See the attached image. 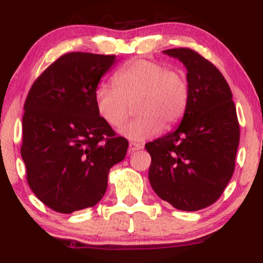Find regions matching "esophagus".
Listing matches in <instances>:
<instances>
[{
  "mask_svg": "<svg viewBox=\"0 0 263 263\" xmlns=\"http://www.w3.org/2000/svg\"><path fill=\"white\" fill-rule=\"evenodd\" d=\"M142 148H143V144L137 143V142H129V144H128L129 152H135V151H138V149H142Z\"/></svg>",
  "mask_w": 263,
  "mask_h": 263,
  "instance_id": "obj_1",
  "label": "esophagus"
}]
</instances>
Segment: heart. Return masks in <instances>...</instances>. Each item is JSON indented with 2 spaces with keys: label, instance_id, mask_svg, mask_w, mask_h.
<instances>
[{
  "label": "heart",
  "instance_id": "b5f03b06",
  "mask_svg": "<svg viewBox=\"0 0 263 263\" xmlns=\"http://www.w3.org/2000/svg\"><path fill=\"white\" fill-rule=\"evenodd\" d=\"M112 81L114 86L96 87L95 106L101 119L117 128L127 120L136 102L138 116L120 129L128 140L144 141L162 128H173L186 112L190 99L186 78L162 63L134 59L115 73Z\"/></svg>",
  "mask_w": 263,
  "mask_h": 263
}]
</instances>
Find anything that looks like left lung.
<instances>
[{
	"mask_svg": "<svg viewBox=\"0 0 263 263\" xmlns=\"http://www.w3.org/2000/svg\"><path fill=\"white\" fill-rule=\"evenodd\" d=\"M185 65L190 99L179 127L146 144L156 194L176 209L197 211L221 197L240 142L230 86L213 63L190 48L164 50Z\"/></svg>",
	"mask_w": 263,
	"mask_h": 263,
	"instance_id": "1",
	"label": "left lung"
}]
</instances>
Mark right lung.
<instances>
[{
    "label": "right lung",
    "instance_id": "add662e5",
    "mask_svg": "<svg viewBox=\"0 0 263 263\" xmlns=\"http://www.w3.org/2000/svg\"><path fill=\"white\" fill-rule=\"evenodd\" d=\"M114 63L115 55L63 54L27 95L21 146L27 182L57 213L98 204L106 192L108 171L127 152L128 141L101 119L93 98Z\"/></svg>",
    "mask_w": 263,
    "mask_h": 263
}]
</instances>
